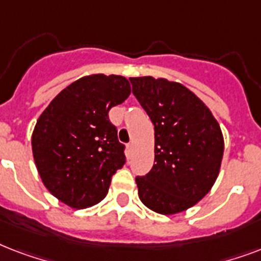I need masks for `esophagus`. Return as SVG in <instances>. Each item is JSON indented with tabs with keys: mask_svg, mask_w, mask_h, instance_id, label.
I'll return each mask as SVG.
<instances>
[{
	"mask_svg": "<svg viewBox=\"0 0 261 261\" xmlns=\"http://www.w3.org/2000/svg\"><path fill=\"white\" fill-rule=\"evenodd\" d=\"M127 151H128V154H131V153L134 151V143L131 142V143H128V145H127Z\"/></svg>",
	"mask_w": 261,
	"mask_h": 261,
	"instance_id": "esophagus-1",
	"label": "esophagus"
}]
</instances>
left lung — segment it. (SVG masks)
Masks as SVG:
<instances>
[{
	"mask_svg": "<svg viewBox=\"0 0 261 261\" xmlns=\"http://www.w3.org/2000/svg\"><path fill=\"white\" fill-rule=\"evenodd\" d=\"M133 93L154 124V165L137 176L141 202L159 214H177L203 199L218 177L223 137L200 98L178 83L130 79Z\"/></svg>",
	"mask_w": 261,
	"mask_h": 261,
	"instance_id": "1",
	"label": "left lung"
}]
</instances>
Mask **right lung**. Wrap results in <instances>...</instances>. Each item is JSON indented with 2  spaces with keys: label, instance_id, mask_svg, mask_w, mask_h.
Instances as JSON below:
<instances>
[{
  "label": "right lung",
  "instance_id": "obj_1",
  "mask_svg": "<svg viewBox=\"0 0 261 261\" xmlns=\"http://www.w3.org/2000/svg\"><path fill=\"white\" fill-rule=\"evenodd\" d=\"M131 93L122 75L93 74L61 92L39 116L32 153L46 188L67 206L87 208L106 198L126 163L108 112Z\"/></svg>",
  "mask_w": 261,
  "mask_h": 261
}]
</instances>
